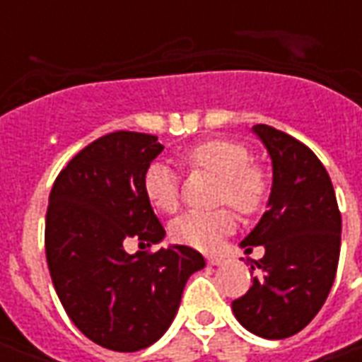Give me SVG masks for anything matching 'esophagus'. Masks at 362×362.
<instances>
[{
  "instance_id": "34e87169",
  "label": "esophagus",
  "mask_w": 362,
  "mask_h": 362,
  "mask_svg": "<svg viewBox=\"0 0 362 362\" xmlns=\"http://www.w3.org/2000/svg\"><path fill=\"white\" fill-rule=\"evenodd\" d=\"M207 264L209 266H221V264H225V258H221V256H207Z\"/></svg>"
}]
</instances>
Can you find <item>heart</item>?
Segmentation results:
<instances>
[{
  "mask_svg": "<svg viewBox=\"0 0 362 362\" xmlns=\"http://www.w3.org/2000/svg\"><path fill=\"white\" fill-rule=\"evenodd\" d=\"M180 165L188 173H211L219 176L217 204H228L240 215H254L266 204L269 180L264 168L252 163V153L244 143L233 139H207L182 151ZM143 192L151 205L163 213H174L180 205V188L174 173L163 163H155L143 176ZM235 228V219L227 209L189 211L170 225L176 243L197 250H215Z\"/></svg>",
  "mask_w": 362,
  "mask_h": 362,
  "instance_id": "1",
  "label": "heart"
}]
</instances>
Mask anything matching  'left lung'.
<instances>
[{
    "mask_svg": "<svg viewBox=\"0 0 362 362\" xmlns=\"http://www.w3.org/2000/svg\"><path fill=\"white\" fill-rule=\"evenodd\" d=\"M273 165L267 211L243 240L264 246L248 293L233 300L236 320L266 339H285L312 322L334 285L341 213L329 174L304 143L266 124L254 126ZM250 259V258H248ZM254 269V266H252Z\"/></svg>",
    "mask_w": 362,
    "mask_h": 362,
    "instance_id": "8db88e82",
    "label": "left lung"
}]
</instances>
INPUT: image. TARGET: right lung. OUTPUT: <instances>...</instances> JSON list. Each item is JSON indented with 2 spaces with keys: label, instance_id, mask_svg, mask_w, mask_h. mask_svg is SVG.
Wrapping results in <instances>:
<instances>
[{
  "label": "right lung",
  "instance_id": "1",
  "mask_svg": "<svg viewBox=\"0 0 362 362\" xmlns=\"http://www.w3.org/2000/svg\"><path fill=\"white\" fill-rule=\"evenodd\" d=\"M157 135L114 132L89 143L58 174L46 213V259L67 316L106 349L134 353L173 324L192 273L205 267L189 246L127 254L165 228L143 192V176L160 151Z\"/></svg>",
  "mask_w": 362,
  "mask_h": 362
}]
</instances>
